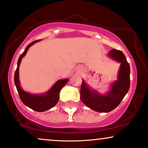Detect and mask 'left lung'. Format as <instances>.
Segmentation results:
<instances>
[{
  "mask_svg": "<svg viewBox=\"0 0 148 148\" xmlns=\"http://www.w3.org/2000/svg\"><path fill=\"white\" fill-rule=\"evenodd\" d=\"M108 56L113 60L121 63L118 80L112 84L110 90L103 95L90 89L84 79L81 86V101L94 111L109 112L116 108L125 97L130 88V66L122 51L113 49Z\"/></svg>",
  "mask_w": 148,
  "mask_h": 148,
  "instance_id": "obj_1",
  "label": "left lung"
}]
</instances>
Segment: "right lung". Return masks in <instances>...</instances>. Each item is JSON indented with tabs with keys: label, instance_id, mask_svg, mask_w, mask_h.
<instances>
[{
	"label": "right lung",
	"instance_id": "add662e5",
	"mask_svg": "<svg viewBox=\"0 0 148 148\" xmlns=\"http://www.w3.org/2000/svg\"><path fill=\"white\" fill-rule=\"evenodd\" d=\"M39 41H41V40H36V41L30 43L26 47L24 52L20 55L18 61V66H17L16 71L15 72L14 82L22 103L26 106L32 109V110L39 112H43L52 108L57 104L59 98H60L59 95H60V90L69 82V79H63L58 80L53 84V86L47 92L43 94V95H32V94L26 92L22 89L20 84V80H19V66H20V64L22 61V58L26 55L30 46L34 45V43Z\"/></svg>",
	"mask_w": 148,
	"mask_h": 148
}]
</instances>
